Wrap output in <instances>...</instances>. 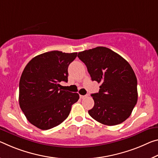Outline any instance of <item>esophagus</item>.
I'll return each instance as SVG.
<instances>
[{
	"label": "esophagus",
	"instance_id": "1",
	"mask_svg": "<svg viewBox=\"0 0 158 158\" xmlns=\"http://www.w3.org/2000/svg\"><path fill=\"white\" fill-rule=\"evenodd\" d=\"M80 98H81V99H84V98H87L89 96V95L88 94H86V95H85V96H82V95H80Z\"/></svg>",
	"mask_w": 158,
	"mask_h": 158
}]
</instances>
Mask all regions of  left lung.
I'll return each mask as SVG.
<instances>
[{"label": "left lung", "instance_id": "left-lung-1", "mask_svg": "<svg viewBox=\"0 0 158 158\" xmlns=\"http://www.w3.org/2000/svg\"><path fill=\"white\" fill-rule=\"evenodd\" d=\"M92 81L101 83L98 93L91 94L94 106L89 114L97 122L114 126L131 115L138 100L137 79L126 60L106 47L78 53Z\"/></svg>", "mask_w": 158, "mask_h": 158}]
</instances>
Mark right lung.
I'll list each match as a JSON object with an SVG mask.
<instances>
[{
    "instance_id": "obj_1",
    "label": "right lung",
    "mask_w": 158,
    "mask_h": 158,
    "mask_svg": "<svg viewBox=\"0 0 158 158\" xmlns=\"http://www.w3.org/2000/svg\"><path fill=\"white\" fill-rule=\"evenodd\" d=\"M77 52L53 51L39 55L27 64L19 85V103L28 121L42 130L60 124L78 101L77 93L62 90L67 82L69 64Z\"/></svg>"
}]
</instances>
